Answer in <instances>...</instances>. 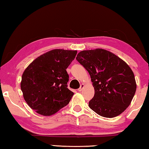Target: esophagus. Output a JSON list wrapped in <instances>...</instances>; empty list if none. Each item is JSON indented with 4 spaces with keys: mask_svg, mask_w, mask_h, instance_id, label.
Listing matches in <instances>:
<instances>
[{
    "mask_svg": "<svg viewBox=\"0 0 149 149\" xmlns=\"http://www.w3.org/2000/svg\"><path fill=\"white\" fill-rule=\"evenodd\" d=\"M84 84H81L80 87L77 89L78 91H82V89H84Z\"/></svg>",
    "mask_w": 149,
    "mask_h": 149,
    "instance_id": "1",
    "label": "esophagus"
}]
</instances>
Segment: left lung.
Returning <instances> with one entry per match:
<instances>
[{"mask_svg": "<svg viewBox=\"0 0 149 149\" xmlns=\"http://www.w3.org/2000/svg\"><path fill=\"white\" fill-rule=\"evenodd\" d=\"M87 70L95 89L89 107L105 118L120 115L129 107L136 91L130 67L116 55L102 49L83 50L76 57Z\"/></svg>", "mask_w": 149, "mask_h": 149, "instance_id": "8db88e82", "label": "left lung"}]
</instances>
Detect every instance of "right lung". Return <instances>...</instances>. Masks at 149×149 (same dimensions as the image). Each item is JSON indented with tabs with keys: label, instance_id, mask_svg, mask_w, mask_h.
<instances>
[{
	"label": "right lung",
	"instance_id": "add662e5",
	"mask_svg": "<svg viewBox=\"0 0 149 149\" xmlns=\"http://www.w3.org/2000/svg\"><path fill=\"white\" fill-rule=\"evenodd\" d=\"M76 54V50H50L25 70L22 91L27 104L38 114L52 115L70 102L74 93L68 88L66 69Z\"/></svg>",
	"mask_w": 149,
	"mask_h": 149
}]
</instances>
